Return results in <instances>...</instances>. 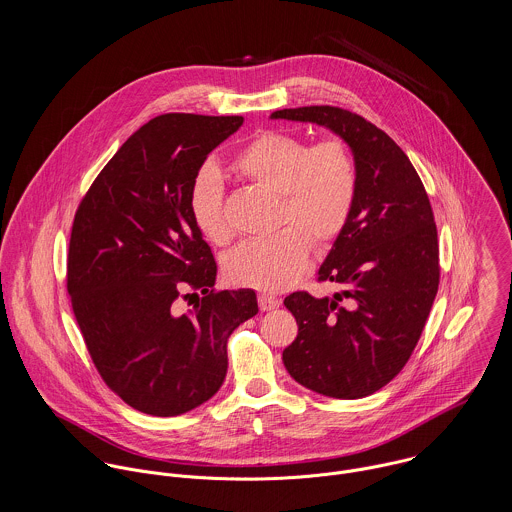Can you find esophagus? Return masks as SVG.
<instances>
[{
  "label": "esophagus",
  "instance_id": "esophagus-1",
  "mask_svg": "<svg viewBox=\"0 0 512 512\" xmlns=\"http://www.w3.org/2000/svg\"><path fill=\"white\" fill-rule=\"evenodd\" d=\"M258 305L262 311H272L276 307H280V299L274 297V295H268V293H260L258 295Z\"/></svg>",
  "mask_w": 512,
  "mask_h": 512
}]
</instances>
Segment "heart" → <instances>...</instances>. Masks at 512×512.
I'll use <instances>...</instances> for the list:
<instances>
[{
  "instance_id": "b5f03b06",
  "label": "heart",
  "mask_w": 512,
  "mask_h": 512,
  "mask_svg": "<svg viewBox=\"0 0 512 512\" xmlns=\"http://www.w3.org/2000/svg\"><path fill=\"white\" fill-rule=\"evenodd\" d=\"M232 169L278 197L274 226L285 228L240 244L226 260V274L238 286L288 290L305 274L311 244L327 248L353 217L361 185L355 151L341 138L307 146L293 134L268 130L236 153ZM189 211L211 242L230 240L224 183L215 165L207 163L195 173Z\"/></svg>"
}]
</instances>
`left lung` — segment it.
Returning <instances> with one entry per match:
<instances>
[{
	"label": "left lung",
	"mask_w": 512,
	"mask_h": 512,
	"mask_svg": "<svg viewBox=\"0 0 512 512\" xmlns=\"http://www.w3.org/2000/svg\"><path fill=\"white\" fill-rule=\"evenodd\" d=\"M339 134L359 163V197L317 282L333 297L284 299L297 337L284 351L293 378L323 396L363 398L386 386L412 357L439 286L438 228L420 175L398 144L363 116L337 106L276 110Z\"/></svg>",
	"instance_id": "obj_1"
}]
</instances>
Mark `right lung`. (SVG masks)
I'll use <instances>...</instances> for the list:
<instances>
[{
    "instance_id": "add662e5",
    "label": "right lung",
    "mask_w": 512,
    "mask_h": 512,
    "mask_svg": "<svg viewBox=\"0 0 512 512\" xmlns=\"http://www.w3.org/2000/svg\"><path fill=\"white\" fill-rule=\"evenodd\" d=\"M242 122L177 112L149 120L74 213L67 290L76 323L108 388L149 416H179L215 396L228 337L258 313L252 290L215 288V256L189 211L195 173ZM197 291L204 297L183 310L180 299Z\"/></svg>"
}]
</instances>
